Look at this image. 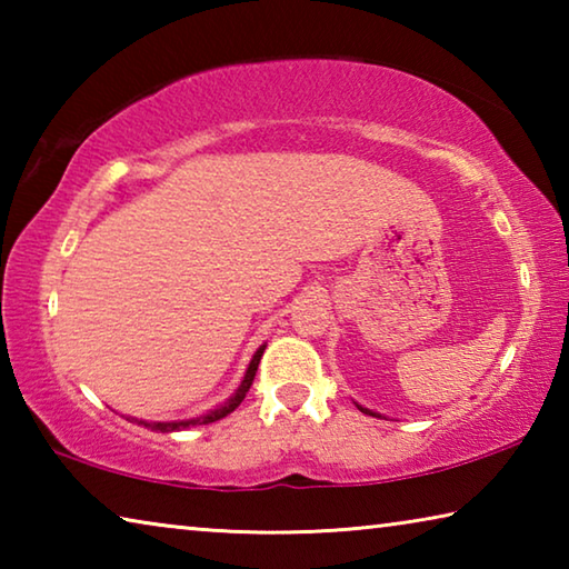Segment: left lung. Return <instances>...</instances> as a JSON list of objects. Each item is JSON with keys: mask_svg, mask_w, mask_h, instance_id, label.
Returning <instances> with one entry per match:
<instances>
[{"mask_svg": "<svg viewBox=\"0 0 569 569\" xmlns=\"http://www.w3.org/2000/svg\"><path fill=\"white\" fill-rule=\"evenodd\" d=\"M356 407H359V403H356ZM359 411H363V413H369V417H379L377 411H371V409H363V407H359Z\"/></svg>", "mask_w": 569, "mask_h": 569, "instance_id": "obj_1", "label": "left lung"}]
</instances>
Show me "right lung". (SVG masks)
Masks as SVG:
<instances>
[{
  "label": "right lung",
  "instance_id": "add662e5",
  "mask_svg": "<svg viewBox=\"0 0 569 569\" xmlns=\"http://www.w3.org/2000/svg\"><path fill=\"white\" fill-rule=\"evenodd\" d=\"M263 351H266V346H261V349H258V351L253 353V359H250V363H248V371H246L243 381H240L238 391L223 403V407H218V409H213V411L203 413V417L188 419V421H142V419H132V421H138V423H142V427H148V429H152V431H162V435H168V431H180V429L196 427V423H210V421H218V419L228 417V413L236 411V409L240 407V401L246 399L250 383H253V379H256V371H258V363H261Z\"/></svg>",
  "mask_w": 569,
  "mask_h": 569
}]
</instances>
